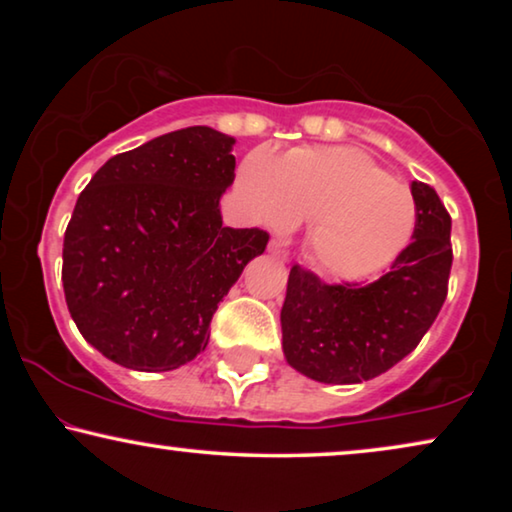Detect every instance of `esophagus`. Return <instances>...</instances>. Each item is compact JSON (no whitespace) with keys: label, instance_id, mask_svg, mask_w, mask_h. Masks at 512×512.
Returning <instances> with one entry per match:
<instances>
[{"label":"esophagus","instance_id":"1","mask_svg":"<svg viewBox=\"0 0 512 512\" xmlns=\"http://www.w3.org/2000/svg\"><path fill=\"white\" fill-rule=\"evenodd\" d=\"M270 254L282 258V261H286L289 258V251H286V244L282 240H270Z\"/></svg>","mask_w":512,"mask_h":512}]
</instances>
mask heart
Instances as JSON below:
<instances>
[{
	"label": "heart",
	"instance_id": "obj_1",
	"mask_svg": "<svg viewBox=\"0 0 512 512\" xmlns=\"http://www.w3.org/2000/svg\"><path fill=\"white\" fill-rule=\"evenodd\" d=\"M237 186L265 226L289 230L312 221L310 254L340 279H366L403 254L417 226L412 193L347 146H310L275 158L249 153Z\"/></svg>",
	"mask_w": 512,
	"mask_h": 512
}]
</instances>
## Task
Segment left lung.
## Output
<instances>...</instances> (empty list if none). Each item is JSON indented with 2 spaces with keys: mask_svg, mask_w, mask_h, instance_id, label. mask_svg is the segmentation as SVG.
Wrapping results in <instances>:
<instances>
[{
  "mask_svg": "<svg viewBox=\"0 0 512 512\" xmlns=\"http://www.w3.org/2000/svg\"><path fill=\"white\" fill-rule=\"evenodd\" d=\"M417 226L389 272L370 284H326L293 265L282 307L291 368L317 382L356 384L387 373L419 345L447 298L452 219L429 184L412 181Z\"/></svg>",
  "mask_w": 512,
  "mask_h": 512,
  "instance_id": "8db88e82",
  "label": "left lung"
}]
</instances>
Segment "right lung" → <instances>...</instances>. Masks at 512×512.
Instances as JSON below:
<instances>
[{
	"mask_svg": "<svg viewBox=\"0 0 512 512\" xmlns=\"http://www.w3.org/2000/svg\"><path fill=\"white\" fill-rule=\"evenodd\" d=\"M235 139L207 125L109 158L76 200L62 286L83 338L118 366L160 373L205 352L209 321L270 235L223 226Z\"/></svg>",
	"mask_w": 512,
	"mask_h": 512,
	"instance_id": "add662e5",
	"label": "right lung"
}]
</instances>
